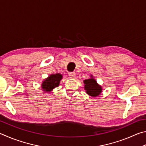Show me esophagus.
<instances>
[{"instance_id": "obj_1", "label": "esophagus", "mask_w": 146, "mask_h": 146, "mask_svg": "<svg viewBox=\"0 0 146 146\" xmlns=\"http://www.w3.org/2000/svg\"><path fill=\"white\" fill-rule=\"evenodd\" d=\"M68 76L70 78H74L76 77V73L75 72H69Z\"/></svg>"}]
</instances>
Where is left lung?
I'll return each mask as SVG.
<instances>
[{
    "label": "left lung",
    "mask_w": 146,
    "mask_h": 146,
    "mask_svg": "<svg viewBox=\"0 0 146 146\" xmlns=\"http://www.w3.org/2000/svg\"><path fill=\"white\" fill-rule=\"evenodd\" d=\"M90 79L84 80L83 83L85 84L84 88L88 95L93 97V98H96L101 93L102 87L101 86L97 83L96 80L93 78L92 76H90Z\"/></svg>",
    "instance_id": "left-lung-1"
}]
</instances>
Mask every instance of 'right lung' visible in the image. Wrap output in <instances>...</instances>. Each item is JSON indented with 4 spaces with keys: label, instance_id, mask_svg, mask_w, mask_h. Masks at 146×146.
<instances>
[{
    "label": "right lung",
    "instance_id": "1",
    "mask_svg": "<svg viewBox=\"0 0 146 146\" xmlns=\"http://www.w3.org/2000/svg\"><path fill=\"white\" fill-rule=\"evenodd\" d=\"M62 78V74H60L59 73L56 74H52L50 75L43 81L42 84V90L46 92H49L52 91L54 88L58 87L59 86Z\"/></svg>",
    "mask_w": 146,
    "mask_h": 146
}]
</instances>
